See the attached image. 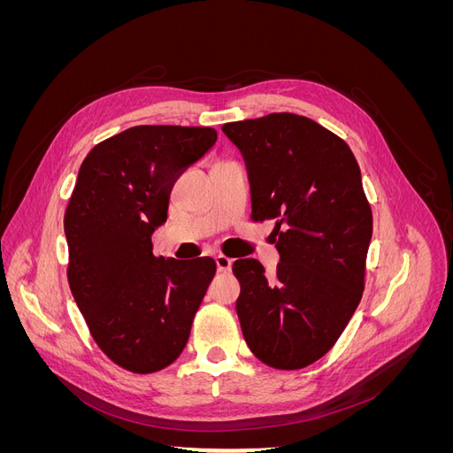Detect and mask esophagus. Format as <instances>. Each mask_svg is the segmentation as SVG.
<instances>
[{
    "instance_id": "esophagus-1",
    "label": "esophagus",
    "mask_w": 453,
    "mask_h": 453,
    "mask_svg": "<svg viewBox=\"0 0 453 453\" xmlns=\"http://www.w3.org/2000/svg\"><path fill=\"white\" fill-rule=\"evenodd\" d=\"M215 263H217L219 272H230V268H232V258H228L225 255H217Z\"/></svg>"
}]
</instances>
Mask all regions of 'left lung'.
<instances>
[{
  "label": "left lung",
  "instance_id": "8db88e82",
  "mask_svg": "<svg viewBox=\"0 0 453 453\" xmlns=\"http://www.w3.org/2000/svg\"><path fill=\"white\" fill-rule=\"evenodd\" d=\"M251 183V221H276L280 263L268 278L257 258L232 272L236 311L257 359L304 368L331 349L357 310L372 238V210L349 145L295 113L226 122Z\"/></svg>",
  "mask_w": 453,
  "mask_h": 453
}]
</instances>
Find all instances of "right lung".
<instances>
[{
    "label": "right lung",
    "instance_id": "1",
    "mask_svg": "<svg viewBox=\"0 0 453 453\" xmlns=\"http://www.w3.org/2000/svg\"><path fill=\"white\" fill-rule=\"evenodd\" d=\"M217 142L208 127H132L94 145L67 202V281L98 348L153 374L180 357L215 260L155 257L172 187Z\"/></svg>",
    "mask_w": 453,
    "mask_h": 453
}]
</instances>
